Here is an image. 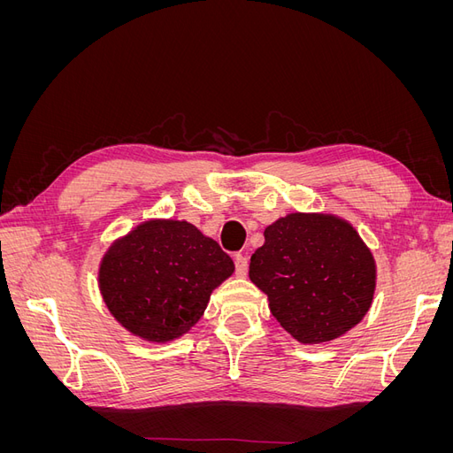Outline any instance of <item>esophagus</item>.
Listing matches in <instances>:
<instances>
[{"mask_svg":"<svg viewBox=\"0 0 453 453\" xmlns=\"http://www.w3.org/2000/svg\"><path fill=\"white\" fill-rule=\"evenodd\" d=\"M234 265H236V276H238V278L248 276V268H250L248 257H243V255H236V257H234Z\"/></svg>","mask_w":453,"mask_h":453,"instance_id":"1","label":"esophagus"}]
</instances>
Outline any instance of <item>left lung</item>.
Wrapping results in <instances>:
<instances>
[{"mask_svg": "<svg viewBox=\"0 0 453 453\" xmlns=\"http://www.w3.org/2000/svg\"><path fill=\"white\" fill-rule=\"evenodd\" d=\"M250 280L273 318L300 344L331 342L357 325L376 289V263L348 221L331 213H289L265 230Z\"/></svg>", "mask_w": 453, "mask_h": 453, "instance_id": "obj_1", "label": "left lung"}]
</instances>
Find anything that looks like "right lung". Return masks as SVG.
I'll return each instance as SVG.
<instances>
[{"mask_svg": "<svg viewBox=\"0 0 453 453\" xmlns=\"http://www.w3.org/2000/svg\"><path fill=\"white\" fill-rule=\"evenodd\" d=\"M232 272V258L195 225L150 219L111 243L98 283L107 310L128 333L162 344L198 323Z\"/></svg>", "mask_w": 453, "mask_h": 453, "instance_id": "add662e5", "label": "right lung"}]
</instances>
